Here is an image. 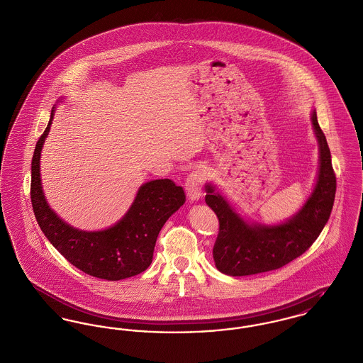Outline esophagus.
I'll return each mask as SVG.
<instances>
[{
  "instance_id": "34e87169",
  "label": "esophagus",
  "mask_w": 363,
  "mask_h": 363,
  "mask_svg": "<svg viewBox=\"0 0 363 363\" xmlns=\"http://www.w3.org/2000/svg\"><path fill=\"white\" fill-rule=\"evenodd\" d=\"M201 184H202V179L201 174L198 172H193L187 180H186V193H187V198L190 202H196L201 198Z\"/></svg>"
}]
</instances>
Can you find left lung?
I'll return each mask as SVG.
<instances>
[{
    "label": "left lung",
    "mask_w": 363,
    "mask_h": 363,
    "mask_svg": "<svg viewBox=\"0 0 363 363\" xmlns=\"http://www.w3.org/2000/svg\"><path fill=\"white\" fill-rule=\"evenodd\" d=\"M311 123L319 150L314 187L303 206L279 223H257L242 216L212 182L205 184L206 205L220 223L213 260L220 272L245 277L272 271L301 256L328 223L336 195V176L323 132L311 111Z\"/></svg>",
    "instance_id": "obj_1"
}]
</instances>
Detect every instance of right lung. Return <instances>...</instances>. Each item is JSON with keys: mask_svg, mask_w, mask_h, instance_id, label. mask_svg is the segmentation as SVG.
<instances>
[{"mask_svg": "<svg viewBox=\"0 0 363 363\" xmlns=\"http://www.w3.org/2000/svg\"><path fill=\"white\" fill-rule=\"evenodd\" d=\"M55 111L56 106L31 161V203L38 225L59 253L88 275L120 281L143 272L152 262L161 228L186 202L183 189L169 179L150 180L139 187L132 205L116 224L96 231L75 228L49 206L41 182V151Z\"/></svg>", "mask_w": 363, "mask_h": 363, "instance_id": "right-lung-1", "label": "right lung"}]
</instances>
